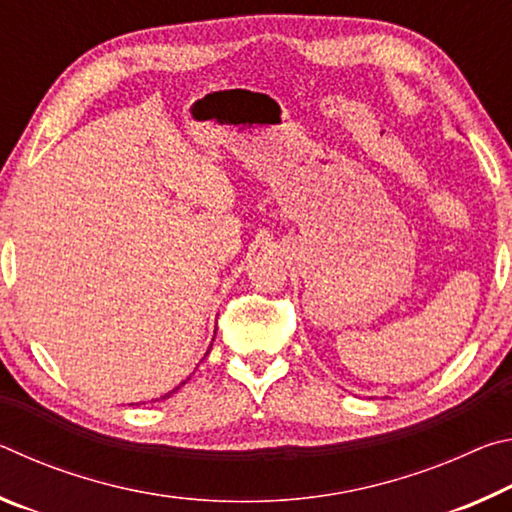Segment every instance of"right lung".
Listing matches in <instances>:
<instances>
[{"mask_svg":"<svg viewBox=\"0 0 512 512\" xmlns=\"http://www.w3.org/2000/svg\"><path fill=\"white\" fill-rule=\"evenodd\" d=\"M214 334H216V332H214ZM183 384H185V381H183ZM183 384H180V386H183ZM180 386H176V388H173V391H171V393H176V391H178V388H180ZM171 393H167V395H164V397H171ZM164 397H162V400H164Z\"/></svg>","mask_w":512,"mask_h":512,"instance_id":"obj_1","label":"right lung"}]
</instances>
